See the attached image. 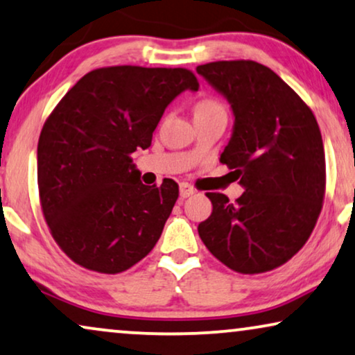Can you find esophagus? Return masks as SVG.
Segmentation results:
<instances>
[{
  "label": "esophagus",
  "instance_id": "1",
  "mask_svg": "<svg viewBox=\"0 0 355 355\" xmlns=\"http://www.w3.org/2000/svg\"><path fill=\"white\" fill-rule=\"evenodd\" d=\"M196 190L188 183H180V196L182 198H190L191 195H195Z\"/></svg>",
  "mask_w": 355,
  "mask_h": 355
}]
</instances>
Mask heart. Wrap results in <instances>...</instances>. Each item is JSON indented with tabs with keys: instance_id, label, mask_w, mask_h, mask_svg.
Wrapping results in <instances>:
<instances>
[{
	"instance_id": "1",
	"label": "heart",
	"mask_w": 355,
	"mask_h": 355,
	"mask_svg": "<svg viewBox=\"0 0 355 355\" xmlns=\"http://www.w3.org/2000/svg\"><path fill=\"white\" fill-rule=\"evenodd\" d=\"M209 115H227L225 105L216 98H202L196 103L195 116H209Z\"/></svg>"
}]
</instances>
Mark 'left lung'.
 <instances>
[{"label": "left lung", "instance_id": "1", "mask_svg": "<svg viewBox=\"0 0 355 355\" xmlns=\"http://www.w3.org/2000/svg\"><path fill=\"white\" fill-rule=\"evenodd\" d=\"M196 73L232 108V136L220 162L245 188L235 202L222 193H206L212 214L198 232L234 271H271L304 247L323 206L318 123L279 76L257 61H214L198 66Z\"/></svg>", "mask_w": 355, "mask_h": 355}]
</instances>
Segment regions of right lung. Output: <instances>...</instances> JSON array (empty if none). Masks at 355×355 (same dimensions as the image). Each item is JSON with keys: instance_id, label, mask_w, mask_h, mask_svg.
<instances>
[{"instance_id": "obj_1", "label": "right lung", "mask_w": 355, "mask_h": 355, "mask_svg": "<svg viewBox=\"0 0 355 355\" xmlns=\"http://www.w3.org/2000/svg\"><path fill=\"white\" fill-rule=\"evenodd\" d=\"M183 91H198L196 76L183 68H98L46 118L37 148L40 205L55 242L79 266L126 271L157 243L178 185L141 183L131 154L149 148Z\"/></svg>"}]
</instances>
